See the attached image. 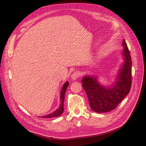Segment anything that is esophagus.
<instances>
[{"instance_id":"34e87169","label":"esophagus","mask_w":146,"mask_h":146,"mask_svg":"<svg viewBox=\"0 0 146 146\" xmlns=\"http://www.w3.org/2000/svg\"><path fill=\"white\" fill-rule=\"evenodd\" d=\"M80 76V72L78 71H76L74 72L72 75H71V79L72 80H76Z\"/></svg>"}]
</instances>
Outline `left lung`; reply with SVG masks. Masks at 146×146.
<instances>
[{
  "instance_id": "1",
  "label": "left lung",
  "mask_w": 146,
  "mask_h": 146,
  "mask_svg": "<svg viewBox=\"0 0 146 146\" xmlns=\"http://www.w3.org/2000/svg\"><path fill=\"white\" fill-rule=\"evenodd\" d=\"M121 55L123 62L119 66L114 81L111 85H102L98 76H84L82 86L89 100L90 106L94 111L107 113L116 108L129 93L131 85V60L130 52L124 39L122 41Z\"/></svg>"
}]
</instances>
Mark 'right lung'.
Instances as JSON below:
<instances>
[{
	"label": "right lung",
	"mask_w": 146,
	"mask_h": 146,
	"mask_svg": "<svg viewBox=\"0 0 146 146\" xmlns=\"http://www.w3.org/2000/svg\"><path fill=\"white\" fill-rule=\"evenodd\" d=\"M69 82L67 81L62 86L61 90L60 92V107L58 109H56L55 111H54L53 113L47 114V115H45L41 116L42 118H52V117H56L60 116L62 113L64 111V97H65V92L67 88L69 86Z\"/></svg>",
	"instance_id": "obj_1"
}]
</instances>
